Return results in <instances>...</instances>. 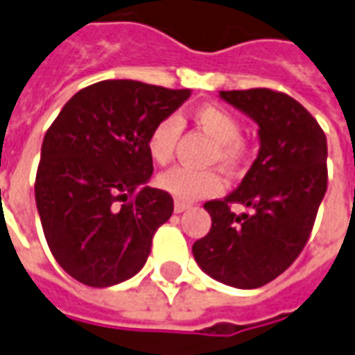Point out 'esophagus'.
<instances>
[{
    "label": "esophagus",
    "mask_w": 355,
    "mask_h": 355,
    "mask_svg": "<svg viewBox=\"0 0 355 355\" xmlns=\"http://www.w3.org/2000/svg\"><path fill=\"white\" fill-rule=\"evenodd\" d=\"M189 207H191V204H187V202H180V200H178V202L174 204V209L178 213L185 211V209H189Z\"/></svg>",
    "instance_id": "34e87169"
}]
</instances>
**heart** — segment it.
Instances as JSON below:
<instances>
[{
  "label": "heart",
  "instance_id": "heart-1",
  "mask_svg": "<svg viewBox=\"0 0 355 355\" xmlns=\"http://www.w3.org/2000/svg\"><path fill=\"white\" fill-rule=\"evenodd\" d=\"M193 121L206 130L215 140V149L211 161L220 166L236 172L249 155V146L241 135L239 119L226 108L215 105H202L194 108ZM180 137V121L175 117H164L149 130L146 148L151 161L157 164H166L174 157L175 142ZM157 185L174 196L180 202L215 196L223 191V180L215 170H191V168L175 166L162 172L157 178Z\"/></svg>",
  "mask_w": 355,
  "mask_h": 355
}]
</instances>
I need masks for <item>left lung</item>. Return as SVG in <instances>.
Returning a JSON list of instances; mask_svg holds the SVG:
<instances>
[{
  "instance_id": "1",
  "label": "left lung",
  "mask_w": 355,
  "mask_h": 355,
  "mask_svg": "<svg viewBox=\"0 0 355 355\" xmlns=\"http://www.w3.org/2000/svg\"><path fill=\"white\" fill-rule=\"evenodd\" d=\"M220 97L257 121L260 153L234 193L204 204L211 228L194 241L193 254L213 279L260 288L307 245L327 189V140L311 112L286 93L254 87ZM234 203L251 213L236 216Z\"/></svg>"
}]
</instances>
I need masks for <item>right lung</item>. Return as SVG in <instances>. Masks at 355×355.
<instances>
[{
	"mask_svg": "<svg viewBox=\"0 0 355 355\" xmlns=\"http://www.w3.org/2000/svg\"><path fill=\"white\" fill-rule=\"evenodd\" d=\"M138 80H103L80 89L42 140L35 200L55 262L93 288L144 268L172 194L146 187L153 161L149 130L189 98Z\"/></svg>",
	"mask_w": 355,
	"mask_h": 355,
	"instance_id": "add662e5",
	"label": "right lung"
}]
</instances>
